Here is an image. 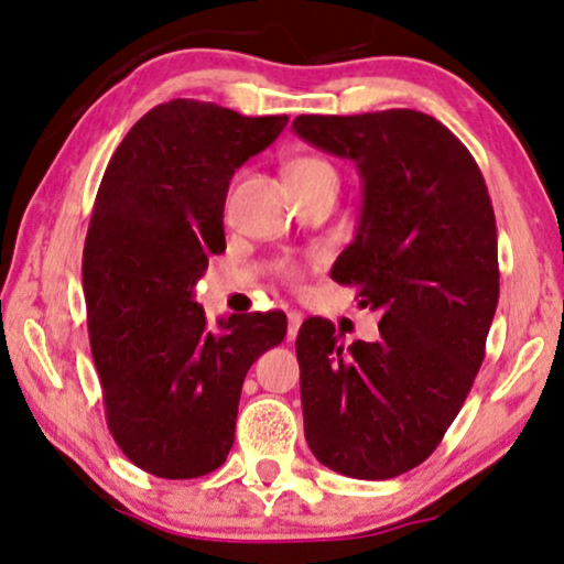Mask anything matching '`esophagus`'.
<instances>
[{
	"instance_id": "34e87169",
	"label": "esophagus",
	"mask_w": 564,
	"mask_h": 564,
	"mask_svg": "<svg viewBox=\"0 0 564 564\" xmlns=\"http://www.w3.org/2000/svg\"><path fill=\"white\" fill-rule=\"evenodd\" d=\"M300 324H303V316H300L297 311H290L288 313V339H295Z\"/></svg>"
}]
</instances>
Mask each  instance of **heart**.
<instances>
[{
	"label": "heart",
	"instance_id": "b5f03b06",
	"mask_svg": "<svg viewBox=\"0 0 564 564\" xmlns=\"http://www.w3.org/2000/svg\"><path fill=\"white\" fill-rule=\"evenodd\" d=\"M284 173H288L290 184H295V181L321 178V175H334L336 178L334 167L328 165L324 158H316V155H303V158L290 160L288 171ZM276 272H280L288 282H300V276H303V269H300L295 261H280V264H276Z\"/></svg>",
	"mask_w": 564,
	"mask_h": 564
}]
</instances>
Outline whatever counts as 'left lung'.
I'll return each mask as SVG.
<instances>
[{"label":"left lung","mask_w":564,"mask_h":564,"mask_svg":"<svg viewBox=\"0 0 564 564\" xmlns=\"http://www.w3.org/2000/svg\"><path fill=\"white\" fill-rule=\"evenodd\" d=\"M292 131L357 165L360 225L332 280L383 313L378 341L347 347L332 321L300 326L305 441L345 477H399L437 448L485 360L500 297L492 202L471 152L427 113L297 116Z\"/></svg>","instance_id":"left-lung-1"}]
</instances>
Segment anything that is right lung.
Segmentation results:
<instances>
[{
	"label": "right lung",
	"instance_id": "obj_1",
	"mask_svg": "<svg viewBox=\"0 0 564 564\" xmlns=\"http://www.w3.org/2000/svg\"><path fill=\"white\" fill-rule=\"evenodd\" d=\"M288 116L175 98L139 119L108 163L87 230L83 288L106 420L131 464L196 479L236 441L246 372L288 334L280 311L207 326L194 284L225 251L230 178Z\"/></svg>",
	"mask_w": 564,
	"mask_h": 564
}]
</instances>
